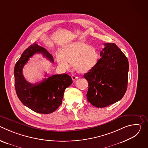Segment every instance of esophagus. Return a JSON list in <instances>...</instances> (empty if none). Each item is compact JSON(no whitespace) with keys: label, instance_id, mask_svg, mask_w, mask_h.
Instances as JSON below:
<instances>
[{"label":"esophagus","instance_id":"34e87169","mask_svg":"<svg viewBox=\"0 0 148 148\" xmlns=\"http://www.w3.org/2000/svg\"><path fill=\"white\" fill-rule=\"evenodd\" d=\"M78 78V77L77 76V74H73L72 75V79H73V80H76V79H77Z\"/></svg>","mask_w":148,"mask_h":148}]
</instances>
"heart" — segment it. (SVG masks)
Segmentation results:
<instances>
[{
    "label": "heart",
    "mask_w": 148,
    "mask_h": 148,
    "mask_svg": "<svg viewBox=\"0 0 148 148\" xmlns=\"http://www.w3.org/2000/svg\"><path fill=\"white\" fill-rule=\"evenodd\" d=\"M56 57L58 64L66 69L75 65L79 72H87L97 64L99 53L95 47L86 43L75 42L66 47L61 53H57Z\"/></svg>",
    "instance_id": "heart-1"
}]
</instances>
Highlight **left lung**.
<instances>
[{
	"label": "left lung",
	"mask_w": 148,
	"mask_h": 148,
	"mask_svg": "<svg viewBox=\"0 0 148 148\" xmlns=\"http://www.w3.org/2000/svg\"><path fill=\"white\" fill-rule=\"evenodd\" d=\"M97 64L84 74L88 82L87 98L94 107H108L121 100L128 86L127 57L114 43H105Z\"/></svg>",
	"instance_id": "obj_1"
}]
</instances>
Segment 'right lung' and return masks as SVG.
I'll list each match as a JSON object with an SVG mask.
<instances>
[{
  "label": "right lung",
  "mask_w": 148,
  "mask_h": 148,
  "mask_svg": "<svg viewBox=\"0 0 148 148\" xmlns=\"http://www.w3.org/2000/svg\"><path fill=\"white\" fill-rule=\"evenodd\" d=\"M37 53L42 54L54 62L52 55L46 49L36 43L29 46L14 66L15 90L18 98L25 106L36 112L48 114L54 112L60 106L64 91L73 81L71 77L66 74L53 75L36 84L26 81L23 75V68L29 58Z\"/></svg>",
  "instance_id": "add662e5"
}]
</instances>
